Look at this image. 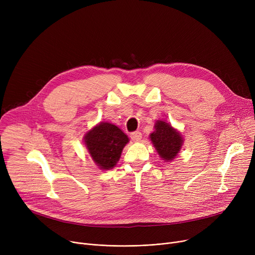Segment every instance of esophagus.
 Here are the masks:
<instances>
[{"mask_svg": "<svg viewBox=\"0 0 255 255\" xmlns=\"http://www.w3.org/2000/svg\"><path fill=\"white\" fill-rule=\"evenodd\" d=\"M130 137L133 141H139L141 139V133L139 131H135V132H132L130 134Z\"/></svg>", "mask_w": 255, "mask_h": 255, "instance_id": "esophagus-1", "label": "esophagus"}]
</instances>
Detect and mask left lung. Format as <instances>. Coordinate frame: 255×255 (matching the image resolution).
Segmentation results:
<instances>
[{
	"mask_svg": "<svg viewBox=\"0 0 255 255\" xmlns=\"http://www.w3.org/2000/svg\"><path fill=\"white\" fill-rule=\"evenodd\" d=\"M154 128L155 130L150 134V139L155 150L165 162H171L177 158L184 143L181 132L165 120H157Z\"/></svg>",
	"mask_w": 255,
	"mask_h": 255,
	"instance_id": "1",
	"label": "left lung"
}]
</instances>
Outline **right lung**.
Returning <instances> with one entry per match:
<instances>
[{
	"label": "right lung",
	"mask_w": 255,
	"mask_h": 255,
	"mask_svg": "<svg viewBox=\"0 0 255 255\" xmlns=\"http://www.w3.org/2000/svg\"><path fill=\"white\" fill-rule=\"evenodd\" d=\"M129 137L118 126L100 122L86 132L84 143L93 161L101 170L114 168Z\"/></svg>",
	"instance_id": "obj_1"
}]
</instances>
